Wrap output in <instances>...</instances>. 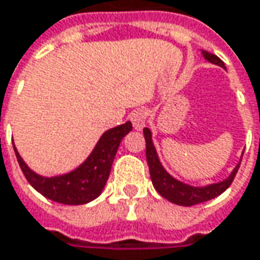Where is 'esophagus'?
Instances as JSON below:
<instances>
[{
	"instance_id": "esophagus-1",
	"label": "esophagus",
	"mask_w": 260,
	"mask_h": 260,
	"mask_svg": "<svg viewBox=\"0 0 260 260\" xmlns=\"http://www.w3.org/2000/svg\"><path fill=\"white\" fill-rule=\"evenodd\" d=\"M146 118H147V114H146L145 110H135L130 114V121L133 123V127L136 130H142L145 127Z\"/></svg>"
}]
</instances>
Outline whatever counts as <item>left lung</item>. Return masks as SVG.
I'll return each instance as SVG.
<instances>
[{
  "label": "left lung",
  "mask_w": 260,
  "mask_h": 260,
  "mask_svg": "<svg viewBox=\"0 0 260 260\" xmlns=\"http://www.w3.org/2000/svg\"><path fill=\"white\" fill-rule=\"evenodd\" d=\"M203 56L210 63H214V65L221 66L225 69L224 62L220 57H217L213 53H208L205 50H203ZM143 135H145L146 140V160L149 165L152 184L159 194L174 204L191 207V205L201 204L204 201L213 200L220 194H223L225 189L232 185L236 174L239 171L240 164H237V166L233 169V172L229 175L224 181L217 182V184H210L205 185V186H192V185L184 184L182 181H178L172 175L168 174L165 168L162 166L157 152H156L155 145H153V140H152V132L147 127L143 128Z\"/></svg>",
  "instance_id": "1"
}]
</instances>
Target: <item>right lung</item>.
Segmentation results:
<instances>
[{
  "instance_id": "right-lung-1",
  "label": "right lung",
  "mask_w": 260,
  "mask_h": 260,
  "mask_svg": "<svg viewBox=\"0 0 260 260\" xmlns=\"http://www.w3.org/2000/svg\"><path fill=\"white\" fill-rule=\"evenodd\" d=\"M132 128H133L132 123L127 121L124 124L107 130L100 137L94 150L84 160V164H81L74 171L59 176L47 178L36 174L25 165L23 157L17 152L15 146L14 152L25 179L37 192L60 204H86L103 192L107 179L110 176L117 149L121 143L123 137L128 132H132Z\"/></svg>"
}]
</instances>
